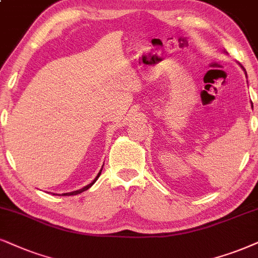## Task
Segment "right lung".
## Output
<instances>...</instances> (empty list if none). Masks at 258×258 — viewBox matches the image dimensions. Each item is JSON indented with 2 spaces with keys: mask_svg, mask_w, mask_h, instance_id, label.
<instances>
[{
  "mask_svg": "<svg viewBox=\"0 0 258 258\" xmlns=\"http://www.w3.org/2000/svg\"><path fill=\"white\" fill-rule=\"evenodd\" d=\"M101 171H102V169H101V170H100V172H99V174H97V176H96V177H95V180H94L93 182H91V183H90V184H88V185H86V187H84V188H82V189H80V190H75V191H71V193H65V194H63V195H77V194H81V193H82V191H84V190H87V189H89V188L91 187V185H93L94 183H95V182H96V180H97V178H99V177H100V175H101Z\"/></svg>",
  "mask_w": 258,
  "mask_h": 258,
  "instance_id": "1",
  "label": "right lung"
}]
</instances>
